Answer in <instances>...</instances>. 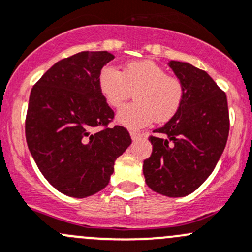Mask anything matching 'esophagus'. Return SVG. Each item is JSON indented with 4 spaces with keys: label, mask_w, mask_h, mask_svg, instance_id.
<instances>
[{
    "label": "esophagus",
    "mask_w": 252,
    "mask_h": 252,
    "mask_svg": "<svg viewBox=\"0 0 252 252\" xmlns=\"http://www.w3.org/2000/svg\"><path fill=\"white\" fill-rule=\"evenodd\" d=\"M130 136H131V139L135 141V140H139L140 137L142 136V134L139 133V131H130Z\"/></svg>",
    "instance_id": "obj_1"
}]
</instances>
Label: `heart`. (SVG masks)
<instances>
[{"label":"heart","mask_w":252,"mask_h":252,"mask_svg":"<svg viewBox=\"0 0 252 252\" xmlns=\"http://www.w3.org/2000/svg\"><path fill=\"white\" fill-rule=\"evenodd\" d=\"M97 86L111 107H119L135 91L136 101L121 108L117 122L130 129L146 126L155 119L165 123L181 110L185 86L180 78L169 76L158 63L144 60L126 63L123 72L107 65L100 71Z\"/></svg>","instance_id":"1"}]
</instances>
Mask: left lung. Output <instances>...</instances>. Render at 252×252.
Masks as SVG:
<instances>
[{"label":"left lung","instance_id":"1","mask_svg":"<svg viewBox=\"0 0 252 252\" xmlns=\"http://www.w3.org/2000/svg\"><path fill=\"white\" fill-rule=\"evenodd\" d=\"M185 86V101L173 119L148 140L152 155L144 160L147 186L166 197L194 192L215 169L229 133L226 93L193 65L170 62Z\"/></svg>","mask_w":252,"mask_h":252}]
</instances>
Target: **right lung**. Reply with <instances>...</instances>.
I'll return each instance as SVG.
<instances>
[{
	"instance_id": "add662e5",
	"label": "right lung",
	"mask_w": 252,
	"mask_h": 252,
	"mask_svg": "<svg viewBox=\"0 0 252 252\" xmlns=\"http://www.w3.org/2000/svg\"><path fill=\"white\" fill-rule=\"evenodd\" d=\"M107 52H81L52 66L32 87L25 119L29 150L47 181L86 198L108 185L115 160L131 144L99 91Z\"/></svg>"
}]
</instances>
